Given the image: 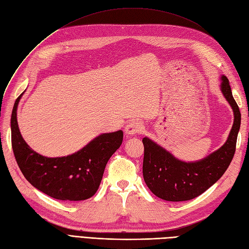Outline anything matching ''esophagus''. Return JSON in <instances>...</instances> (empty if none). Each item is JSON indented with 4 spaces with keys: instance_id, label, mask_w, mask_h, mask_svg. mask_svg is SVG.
Instances as JSON below:
<instances>
[{
    "instance_id": "esophagus-1",
    "label": "esophagus",
    "mask_w": 249,
    "mask_h": 249,
    "mask_svg": "<svg viewBox=\"0 0 249 249\" xmlns=\"http://www.w3.org/2000/svg\"><path fill=\"white\" fill-rule=\"evenodd\" d=\"M143 130L144 126L141 122H139V121H131V122L127 124L125 128V133L126 136L133 137L136 135H139V133H142Z\"/></svg>"
}]
</instances>
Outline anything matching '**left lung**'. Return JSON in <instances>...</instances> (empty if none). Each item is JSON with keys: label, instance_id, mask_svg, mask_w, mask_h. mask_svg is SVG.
I'll use <instances>...</instances> for the list:
<instances>
[{"label": "left lung", "instance_id": "1", "mask_svg": "<svg viewBox=\"0 0 249 249\" xmlns=\"http://www.w3.org/2000/svg\"><path fill=\"white\" fill-rule=\"evenodd\" d=\"M221 91L231 106L233 124L224 145L206 158L184 162L147 137L143 138V177L151 193L160 199L181 202L202 195L224 175L231 164L241 125V112L232 97L229 81L222 75Z\"/></svg>", "mask_w": 249, "mask_h": 249}]
</instances>
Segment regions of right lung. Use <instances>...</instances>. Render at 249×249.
I'll use <instances>...</instances> for the list:
<instances>
[{
    "mask_svg": "<svg viewBox=\"0 0 249 249\" xmlns=\"http://www.w3.org/2000/svg\"><path fill=\"white\" fill-rule=\"evenodd\" d=\"M23 93L16 100L10 122L12 150L22 174L34 187L56 200L91 197L100 186L108 160L122 144L123 131L102 133L67 157L41 156L29 147L18 129L17 109Z\"/></svg>",
    "mask_w": 249,
    "mask_h": 249,
    "instance_id": "right-lung-1",
    "label": "right lung"
}]
</instances>
